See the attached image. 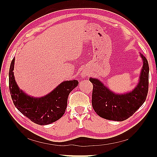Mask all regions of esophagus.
Masks as SVG:
<instances>
[{"label":"esophagus","instance_id":"esophagus-1","mask_svg":"<svg viewBox=\"0 0 157 157\" xmlns=\"http://www.w3.org/2000/svg\"><path fill=\"white\" fill-rule=\"evenodd\" d=\"M80 76H81L82 77H85L86 76V72H85V71L81 72V73H80Z\"/></svg>","mask_w":157,"mask_h":157}]
</instances>
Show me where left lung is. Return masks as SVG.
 Wrapping results in <instances>:
<instances>
[{
    "label": "left lung",
    "instance_id": "left-lung-1",
    "mask_svg": "<svg viewBox=\"0 0 157 157\" xmlns=\"http://www.w3.org/2000/svg\"><path fill=\"white\" fill-rule=\"evenodd\" d=\"M143 61L138 83L132 91L124 94L114 92L100 80L90 77L93 84L92 104L98 115L105 119L123 121L130 117L145 102L149 87L148 61L142 54Z\"/></svg>",
    "mask_w": 157,
    "mask_h": 157
}]
</instances>
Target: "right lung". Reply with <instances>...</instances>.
<instances>
[{"label": "right lung", "instance_id": "obj_1", "mask_svg": "<svg viewBox=\"0 0 157 157\" xmlns=\"http://www.w3.org/2000/svg\"><path fill=\"white\" fill-rule=\"evenodd\" d=\"M14 63L15 58L9 70V89L13 103L18 111L39 125L50 124L62 117L67 107L69 94L78 86V80H65L44 96H31L17 84L13 72Z\"/></svg>", "mask_w": 157, "mask_h": 157}]
</instances>
